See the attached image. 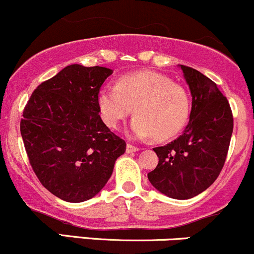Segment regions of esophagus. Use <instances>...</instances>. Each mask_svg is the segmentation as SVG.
Here are the masks:
<instances>
[{
    "instance_id": "obj_1",
    "label": "esophagus",
    "mask_w": 254,
    "mask_h": 254,
    "mask_svg": "<svg viewBox=\"0 0 254 254\" xmlns=\"http://www.w3.org/2000/svg\"><path fill=\"white\" fill-rule=\"evenodd\" d=\"M139 150V148L138 147H135V145H132V144H130V143H127V153H135V151H138Z\"/></svg>"
}]
</instances>
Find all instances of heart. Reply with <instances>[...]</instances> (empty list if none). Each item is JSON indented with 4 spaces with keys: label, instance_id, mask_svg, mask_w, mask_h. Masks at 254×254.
Masks as SVG:
<instances>
[{
    "label": "heart",
    "instance_id": "b5f03b06",
    "mask_svg": "<svg viewBox=\"0 0 254 254\" xmlns=\"http://www.w3.org/2000/svg\"><path fill=\"white\" fill-rule=\"evenodd\" d=\"M101 119L116 129L135 109L136 117L130 125L136 138L166 141L174 137L190 116V97L185 88L166 75L154 71H137L123 75L117 86L101 87L98 93Z\"/></svg>",
    "mask_w": 254,
    "mask_h": 254
}]
</instances>
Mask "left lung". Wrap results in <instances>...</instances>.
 <instances>
[{
	"label": "left lung",
	"instance_id": "left-lung-1",
	"mask_svg": "<svg viewBox=\"0 0 254 254\" xmlns=\"http://www.w3.org/2000/svg\"><path fill=\"white\" fill-rule=\"evenodd\" d=\"M192 95L190 121L183 135L154 148L156 168L148 173L151 185L174 199L202 193L222 171L233 132V113L216 83L202 72L180 65Z\"/></svg>",
	"mask_w": 254,
	"mask_h": 254
}]
</instances>
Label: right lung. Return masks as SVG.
<instances>
[{
  "label": "right lung",
  "mask_w": 254,
  "mask_h": 254,
  "mask_svg": "<svg viewBox=\"0 0 254 254\" xmlns=\"http://www.w3.org/2000/svg\"><path fill=\"white\" fill-rule=\"evenodd\" d=\"M112 70L71 64L32 93L20 122L26 153L46 190L70 203L88 200L109 182L124 139L99 116L98 93Z\"/></svg>",
  "instance_id": "add662e5"
}]
</instances>
